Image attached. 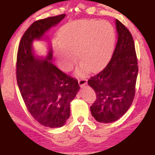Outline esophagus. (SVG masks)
<instances>
[{
  "instance_id": "esophagus-1",
  "label": "esophagus",
  "mask_w": 155,
  "mask_h": 155,
  "mask_svg": "<svg viewBox=\"0 0 155 155\" xmlns=\"http://www.w3.org/2000/svg\"><path fill=\"white\" fill-rule=\"evenodd\" d=\"M86 84H87V79H86L85 77L80 78V79H79V84L80 86H83Z\"/></svg>"
}]
</instances>
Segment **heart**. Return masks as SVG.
<instances>
[{
    "instance_id": "b5f03b06",
    "label": "heart",
    "mask_w": 155,
    "mask_h": 155,
    "mask_svg": "<svg viewBox=\"0 0 155 155\" xmlns=\"http://www.w3.org/2000/svg\"><path fill=\"white\" fill-rule=\"evenodd\" d=\"M115 30L106 21L79 20L69 22L59 30V44L54 46L57 63L69 71L76 63V54L82 61L79 73L96 70L106 62L114 46Z\"/></svg>"
}]
</instances>
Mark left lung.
<instances>
[{
    "mask_svg": "<svg viewBox=\"0 0 155 155\" xmlns=\"http://www.w3.org/2000/svg\"><path fill=\"white\" fill-rule=\"evenodd\" d=\"M115 25L117 41L113 56L106 67L88 81L96 94L91 112L98 122L104 123L116 121L130 107L138 74L133 36L117 19Z\"/></svg>",
    "mask_w": 155,
    "mask_h": 155,
    "instance_id": "obj_1",
    "label": "left lung"
}]
</instances>
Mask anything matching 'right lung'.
<instances>
[{
	"label": "right lung",
	"instance_id": "obj_1",
	"mask_svg": "<svg viewBox=\"0 0 155 155\" xmlns=\"http://www.w3.org/2000/svg\"><path fill=\"white\" fill-rule=\"evenodd\" d=\"M64 17L62 14L33 22L22 37L17 54L16 78L25 104L35 120L51 128L64 125L70 115V103L80 87L77 80L53 64L51 49L40 58L32 43Z\"/></svg>",
	"mask_w": 155,
	"mask_h": 155
}]
</instances>
